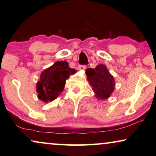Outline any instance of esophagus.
<instances>
[{
    "instance_id": "obj_1",
    "label": "esophagus",
    "mask_w": 156,
    "mask_h": 156,
    "mask_svg": "<svg viewBox=\"0 0 156 156\" xmlns=\"http://www.w3.org/2000/svg\"><path fill=\"white\" fill-rule=\"evenodd\" d=\"M78 69H80V70H85L86 69H87V66L86 65H80L78 67Z\"/></svg>"
}]
</instances>
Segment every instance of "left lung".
I'll return each mask as SVG.
<instances>
[{
    "label": "left lung",
    "instance_id": "obj_1",
    "mask_svg": "<svg viewBox=\"0 0 156 156\" xmlns=\"http://www.w3.org/2000/svg\"><path fill=\"white\" fill-rule=\"evenodd\" d=\"M87 78L96 97L100 99L108 98L114 90V78L104 65H98L95 69L86 70Z\"/></svg>",
    "mask_w": 156,
    "mask_h": 156
}]
</instances>
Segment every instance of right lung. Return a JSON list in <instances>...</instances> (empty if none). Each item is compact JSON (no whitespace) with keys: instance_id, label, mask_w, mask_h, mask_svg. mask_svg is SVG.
I'll return each instance as SVG.
<instances>
[{"instance_id":"right-lung-1","label":"right lung","mask_w":156,"mask_h":156,"mask_svg":"<svg viewBox=\"0 0 156 156\" xmlns=\"http://www.w3.org/2000/svg\"><path fill=\"white\" fill-rule=\"evenodd\" d=\"M76 70L69 67L66 61H58L41 74L37 91L38 97L44 102L55 100L63 91L66 80Z\"/></svg>"}]
</instances>
